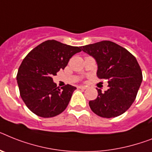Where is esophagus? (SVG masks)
I'll return each instance as SVG.
<instances>
[{"instance_id":"esophagus-1","label":"esophagus","mask_w":152,"mask_h":152,"mask_svg":"<svg viewBox=\"0 0 152 152\" xmlns=\"http://www.w3.org/2000/svg\"><path fill=\"white\" fill-rule=\"evenodd\" d=\"M78 88H81V89H86V87H85V86H83V85H79Z\"/></svg>"}]
</instances>
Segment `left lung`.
<instances>
[{
	"instance_id": "obj_1",
	"label": "left lung",
	"mask_w": 152,
	"mask_h": 152,
	"mask_svg": "<svg viewBox=\"0 0 152 152\" xmlns=\"http://www.w3.org/2000/svg\"><path fill=\"white\" fill-rule=\"evenodd\" d=\"M82 51L97 63V77L108 80V90L89 101L92 112L104 118L118 116L128 110L142 82V72L136 58L126 49L111 41L83 46Z\"/></svg>"
}]
</instances>
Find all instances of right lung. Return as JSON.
<instances>
[{"mask_svg":"<svg viewBox=\"0 0 152 152\" xmlns=\"http://www.w3.org/2000/svg\"><path fill=\"white\" fill-rule=\"evenodd\" d=\"M81 46H71L56 40H47L25 57L17 75L20 96L33 113L48 118L57 116L67 108L76 87H56L52 77L64 69L69 60Z\"/></svg>","mask_w":152,"mask_h":152,"instance_id":"right-lung-1","label":"right lung"}]
</instances>
